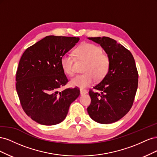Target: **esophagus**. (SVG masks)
<instances>
[{"label":"esophagus","instance_id":"obj_1","mask_svg":"<svg viewBox=\"0 0 157 157\" xmlns=\"http://www.w3.org/2000/svg\"><path fill=\"white\" fill-rule=\"evenodd\" d=\"M88 93V91L86 90H83V89H81L80 90V95H84V94H86Z\"/></svg>","mask_w":157,"mask_h":157}]
</instances>
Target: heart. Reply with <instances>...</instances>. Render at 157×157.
<instances>
[{
  "label": "heart",
  "mask_w": 157,
  "mask_h": 157,
  "mask_svg": "<svg viewBox=\"0 0 157 157\" xmlns=\"http://www.w3.org/2000/svg\"><path fill=\"white\" fill-rule=\"evenodd\" d=\"M75 56L79 61L86 62L82 75H78L71 80L73 87L84 88L91 85L96 80H101L107 75L110 68L109 56L103 53L100 47L93 44L84 43L75 50ZM75 59L70 54H64L61 58V65L64 73L69 76L74 74Z\"/></svg>",
  "instance_id": "1"
}]
</instances>
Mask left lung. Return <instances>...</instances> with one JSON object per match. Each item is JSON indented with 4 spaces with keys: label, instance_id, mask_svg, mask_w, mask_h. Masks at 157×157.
Returning <instances> with one entry per match:
<instances>
[{
    "label": "left lung",
    "instance_id": "obj_1",
    "mask_svg": "<svg viewBox=\"0 0 157 157\" xmlns=\"http://www.w3.org/2000/svg\"><path fill=\"white\" fill-rule=\"evenodd\" d=\"M105 51L111 60L107 75L90 90L91 103L87 108L90 118L100 124L120 120L131 109L138 85V73L131 52L109 37H89Z\"/></svg>",
    "mask_w": 157,
    "mask_h": 157
}]
</instances>
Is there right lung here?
I'll return each mask as SVG.
<instances>
[{
  "instance_id": "right-lung-1",
  "label": "right lung",
  "mask_w": 157,
  "mask_h": 157,
  "mask_svg": "<svg viewBox=\"0 0 157 157\" xmlns=\"http://www.w3.org/2000/svg\"><path fill=\"white\" fill-rule=\"evenodd\" d=\"M80 39L47 36L27 48L16 72V90L23 111L32 120L52 126L67 117L70 105L80 95L77 88L59 91L69 80L61 58Z\"/></svg>"
}]
</instances>
